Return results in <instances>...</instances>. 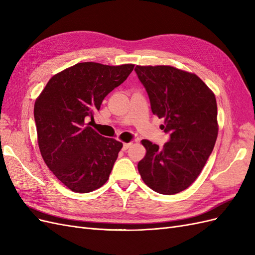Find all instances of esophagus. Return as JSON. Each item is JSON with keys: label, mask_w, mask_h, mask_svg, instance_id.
Here are the masks:
<instances>
[{"label": "esophagus", "mask_w": 255, "mask_h": 255, "mask_svg": "<svg viewBox=\"0 0 255 255\" xmlns=\"http://www.w3.org/2000/svg\"><path fill=\"white\" fill-rule=\"evenodd\" d=\"M132 145V142H128V143H123V145H122V150H128L129 146Z\"/></svg>", "instance_id": "esophagus-1"}]
</instances>
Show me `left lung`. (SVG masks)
<instances>
[{"mask_svg":"<svg viewBox=\"0 0 255 255\" xmlns=\"http://www.w3.org/2000/svg\"><path fill=\"white\" fill-rule=\"evenodd\" d=\"M135 72L149 96L151 110L164 119L169 135L159 148L143 139L145 156L138 163L142 181L161 195L189 187L202 171L218 135L217 103L196 74L170 66H136Z\"/></svg>","mask_w":255,"mask_h":255,"instance_id":"left-lung-1","label":"left lung"}]
</instances>
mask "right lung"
<instances>
[{"label": "right lung", "instance_id": "obj_1", "mask_svg": "<svg viewBox=\"0 0 255 255\" xmlns=\"http://www.w3.org/2000/svg\"><path fill=\"white\" fill-rule=\"evenodd\" d=\"M134 65L80 63L55 74L36 100L34 118L44 163L65 186L86 194L109 180L122 143L86 127Z\"/></svg>", "mask_w": 255, "mask_h": 255}]
</instances>
